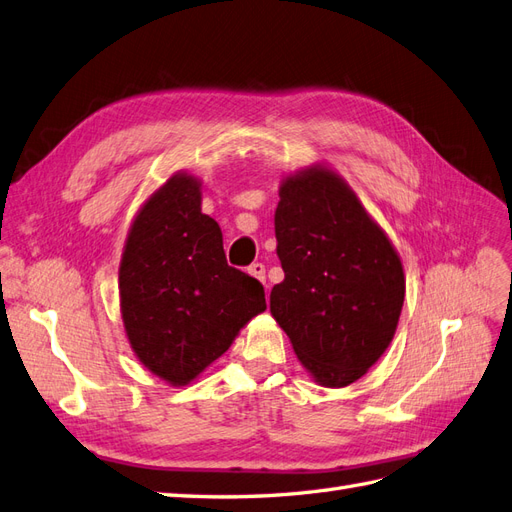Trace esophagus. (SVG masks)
I'll return each instance as SVG.
<instances>
[{
    "mask_svg": "<svg viewBox=\"0 0 512 512\" xmlns=\"http://www.w3.org/2000/svg\"><path fill=\"white\" fill-rule=\"evenodd\" d=\"M248 273H250L252 277H256L258 281H262L264 286H267V269H264V264H262V262H254V264H250Z\"/></svg>",
    "mask_w": 512,
    "mask_h": 512,
    "instance_id": "34e87169",
    "label": "esophagus"
}]
</instances>
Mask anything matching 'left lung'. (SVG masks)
<instances>
[{
  "label": "left lung",
  "mask_w": 512,
  "mask_h": 512,
  "mask_svg": "<svg viewBox=\"0 0 512 512\" xmlns=\"http://www.w3.org/2000/svg\"><path fill=\"white\" fill-rule=\"evenodd\" d=\"M275 237L286 273L271 290L275 322L317 385L358 381L390 347L404 303L390 237L326 165L281 180Z\"/></svg>",
  "instance_id": "1"
}]
</instances>
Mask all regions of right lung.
<instances>
[{
  "mask_svg": "<svg viewBox=\"0 0 512 512\" xmlns=\"http://www.w3.org/2000/svg\"><path fill=\"white\" fill-rule=\"evenodd\" d=\"M201 180L175 171L139 207L118 269L120 315L137 360L188 385L267 309L258 279L226 264L222 231L201 211Z\"/></svg>",
  "mask_w": 512,
  "mask_h": 512,
  "instance_id": "1",
  "label": "right lung"
}]
</instances>
